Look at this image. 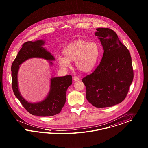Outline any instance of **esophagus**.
<instances>
[{"mask_svg":"<svg viewBox=\"0 0 148 148\" xmlns=\"http://www.w3.org/2000/svg\"><path fill=\"white\" fill-rule=\"evenodd\" d=\"M73 80L74 81H78V80H79V78L78 77H77V76H75V77H73Z\"/></svg>","mask_w":148,"mask_h":148,"instance_id":"1","label":"esophagus"}]
</instances>
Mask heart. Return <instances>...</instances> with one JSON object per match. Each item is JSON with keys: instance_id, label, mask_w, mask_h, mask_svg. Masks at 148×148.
<instances>
[{"instance_id": "obj_1", "label": "heart", "mask_w": 148, "mask_h": 148, "mask_svg": "<svg viewBox=\"0 0 148 148\" xmlns=\"http://www.w3.org/2000/svg\"><path fill=\"white\" fill-rule=\"evenodd\" d=\"M63 52L65 56L57 57L58 63L63 69L71 68V61H75V65L79 71L88 72L97 63L100 49L96 42L77 40L65 46Z\"/></svg>"}]
</instances>
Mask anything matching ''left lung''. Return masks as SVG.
<instances>
[{"label":"left lung","instance_id":"8db88e82","mask_svg":"<svg viewBox=\"0 0 148 148\" xmlns=\"http://www.w3.org/2000/svg\"><path fill=\"white\" fill-rule=\"evenodd\" d=\"M95 35L104 49L100 64L82 81L86 88L87 100L96 108L112 107L127 96L133 79L132 59L117 34L108 28H98Z\"/></svg>","mask_w":148,"mask_h":148}]
</instances>
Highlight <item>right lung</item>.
Here are the masks:
<instances>
[{
  "instance_id": "right-lung-1",
  "label": "right lung",
  "mask_w": 148,
  "mask_h": 148,
  "mask_svg": "<svg viewBox=\"0 0 148 148\" xmlns=\"http://www.w3.org/2000/svg\"><path fill=\"white\" fill-rule=\"evenodd\" d=\"M43 40L25 42L18 52L11 66L12 88L16 97L26 110L33 115L51 116L61 112L66 100L68 87L72 84L71 75L56 77L51 79V88L49 95L42 102L31 103L21 96L17 85V72L20 65L27 60L33 57L42 58L47 60H54L53 56L42 47ZM52 64V62H50Z\"/></svg>"
}]
</instances>
